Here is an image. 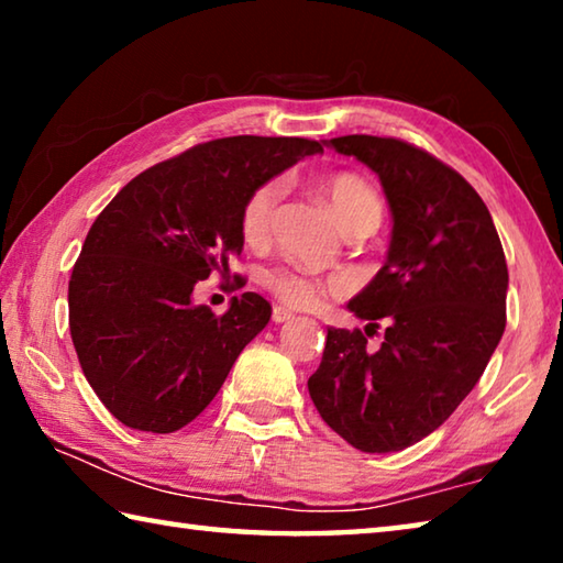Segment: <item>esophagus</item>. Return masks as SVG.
Segmentation results:
<instances>
[{
  "label": "esophagus",
  "mask_w": 563,
  "mask_h": 563,
  "mask_svg": "<svg viewBox=\"0 0 563 563\" xmlns=\"http://www.w3.org/2000/svg\"><path fill=\"white\" fill-rule=\"evenodd\" d=\"M292 318L295 316H292L288 308H280V305H275V308H273V322H275V325H280V322H288Z\"/></svg>",
  "instance_id": "obj_1"
}]
</instances>
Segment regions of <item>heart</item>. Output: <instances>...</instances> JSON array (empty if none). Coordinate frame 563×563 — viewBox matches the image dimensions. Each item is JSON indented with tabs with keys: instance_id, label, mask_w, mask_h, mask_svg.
<instances>
[{
	"instance_id": "1",
	"label": "heart",
	"mask_w": 563,
	"mask_h": 563,
	"mask_svg": "<svg viewBox=\"0 0 563 563\" xmlns=\"http://www.w3.org/2000/svg\"><path fill=\"white\" fill-rule=\"evenodd\" d=\"M320 190L328 198L340 225L350 235L360 231H377L379 221H383V201H379L377 190L365 178L340 170V174H330L322 180ZM280 196L283 186L278 178L261 180V184L247 190L241 213H238V228H241V235L247 245H261L268 241ZM258 283L290 308H312L325 290L345 288V278H320V275L298 268V265L263 268L258 273Z\"/></svg>"
}]
</instances>
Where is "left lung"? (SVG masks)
<instances>
[{
  "label": "left lung",
  "instance_id": "1",
  "mask_svg": "<svg viewBox=\"0 0 563 563\" xmlns=\"http://www.w3.org/2000/svg\"><path fill=\"white\" fill-rule=\"evenodd\" d=\"M328 146L379 176L393 238L383 271L347 302L369 325L328 328L308 389L355 450L399 452L432 434L479 383L507 325V258L479 194L424 148L367 133ZM377 319L388 328L373 351L366 338Z\"/></svg>",
  "mask_w": 563,
  "mask_h": 563
}]
</instances>
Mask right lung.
<instances>
[{"instance_id":"right-lung-1","label":"right lung","mask_w":563,"mask_h":563,"mask_svg":"<svg viewBox=\"0 0 563 563\" xmlns=\"http://www.w3.org/2000/svg\"><path fill=\"white\" fill-rule=\"evenodd\" d=\"M322 146L292 136L198 144L129 180L93 221L69 280L79 365L131 430L168 434L203 412L271 302L235 295L223 316L194 302L211 273L243 251V198Z\"/></svg>"}]
</instances>
